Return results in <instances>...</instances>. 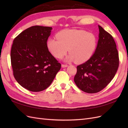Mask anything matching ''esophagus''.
Segmentation results:
<instances>
[{"label":"esophagus","mask_w":128,"mask_h":128,"mask_svg":"<svg viewBox=\"0 0 128 128\" xmlns=\"http://www.w3.org/2000/svg\"><path fill=\"white\" fill-rule=\"evenodd\" d=\"M68 67V65L67 64H62V67L65 68V67Z\"/></svg>","instance_id":"obj_1"}]
</instances>
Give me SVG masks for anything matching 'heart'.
Masks as SVG:
<instances>
[{"label":"heart","mask_w":128,"mask_h":128,"mask_svg":"<svg viewBox=\"0 0 128 128\" xmlns=\"http://www.w3.org/2000/svg\"><path fill=\"white\" fill-rule=\"evenodd\" d=\"M56 38H50L47 42L48 48L52 54L61 59L66 54L68 50L70 55L66 60H75L76 63H83L94 54L97 40L94 34L82 30H64L59 32Z\"/></svg>","instance_id":"b5f03b06"}]
</instances>
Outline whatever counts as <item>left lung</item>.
Returning a JSON list of instances; mask_svg holds the SVG:
<instances>
[{
  "instance_id": "8db88e82",
  "label": "left lung",
  "mask_w": 128,
  "mask_h": 128,
  "mask_svg": "<svg viewBox=\"0 0 128 128\" xmlns=\"http://www.w3.org/2000/svg\"><path fill=\"white\" fill-rule=\"evenodd\" d=\"M96 51L86 62L77 66L74 82L81 90L97 93L113 80L119 66L118 53L113 37L101 26Z\"/></svg>"
}]
</instances>
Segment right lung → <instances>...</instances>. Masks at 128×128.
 <instances>
[{
    "instance_id": "1",
    "label": "right lung",
    "mask_w": 128,
    "mask_h": 128,
    "mask_svg": "<svg viewBox=\"0 0 128 128\" xmlns=\"http://www.w3.org/2000/svg\"><path fill=\"white\" fill-rule=\"evenodd\" d=\"M52 27L34 26L14 38L10 51L13 74L18 83L32 92L47 88L61 64L47 45Z\"/></svg>"
}]
</instances>
